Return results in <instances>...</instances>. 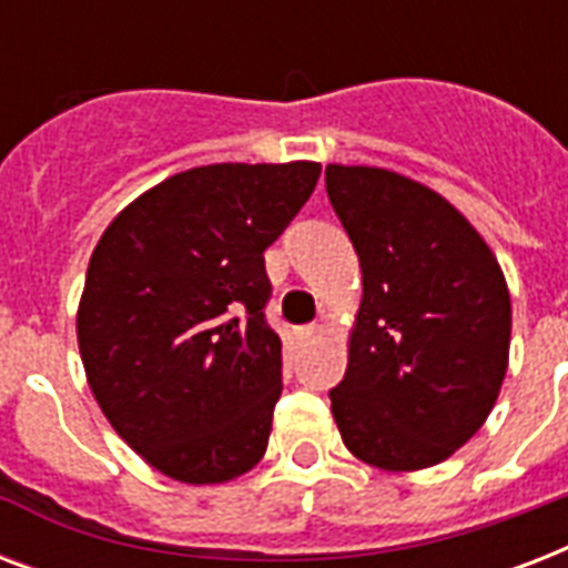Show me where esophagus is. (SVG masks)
<instances>
[{"instance_id": "esophagus-1", "label": "esophagus", "mask_w": 568, "mask_h": 568, "mask_svg": "<svg viewBox=\"0 0 568 568\" xmlns=\"http://www.w3.org/2000/svg\"><path fill=\"white\" fill-rule=\"evenodd\" d=\"M318 336V327L315 324H306V327H297V338L301 342H312V338Z\"/></svg>"}]
</instances>
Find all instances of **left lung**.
I'll use <instances>...</instances> for the list:
<instances>
[{"label": "left lung", "instance_id": "1", "mask_svg": "<svg viewBox=\"0 0 568 568\" xmlns=\"http://www.w3.org/2000/svg\"><path fill=\"white\" fill-rule=\"evenodd\" d=\"M327 196L363 267L345 379L329 388L347 450L415 471L466 445L501 392L510 292L454 205L383 168L327 164Z\"/></svg>", "mask_w": 568, "mask_h": 568}]
</instances>
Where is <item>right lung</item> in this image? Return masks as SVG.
<instances>
[{"label":"right lung","mask_w":568,"mask_h":568,"mask_svg":"<svg viewBox=\"0 0 568 568\" xmlns=\"http://www.w3.org/2000/svg\"><path fill=\"white\" fill-rule=\"evenodd\" d=\"M321 164H205L141 194L102 232L79 303L97 404L182 484H226L267 448L283 345L267 327L265 250Z\"/></svg>","instance_id":"1"}]
</instances>
